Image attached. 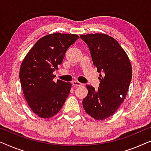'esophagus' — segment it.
Returning a JSON list of instances; mask_svg holds the SVG:
<instances>
[{
    "mask_svg": "<svg viewBox=\"0 0 151 151\" xmlns=\"http://www.w3.org/2000/svg\"><path fill=\"white\" fill-rule=\"evenodd\" d=\"M73 85L74 86H81L82 83L78 81H73Z\"/></svg>",
    "mask_w": 151,
    "mask_h": 151,
    "instance_id": "obj_1",
    "label": "esophagus"
}]
</instances>
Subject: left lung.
I'll return each mask as SVG.
<instances>
[{
	"mask_svg": "<svg viewBox=\"0 0 151 151\" xmlns=\"http://www.w3.org/2000/svg\"><path fill=\"white\" fill-rule=\"evenodd\" d=\"M90 48L94 65L100 74L99 88L87 85L83 107L91 117L102 120L110 117L127 96L132 67L128 55L114 37L105 33L81 35Z\"/></svg>",
	"mask_w": 151,
	"mask_h": 151,
	"instance_id": "obj_1",
	"label": "left lung"
}]
</instances>
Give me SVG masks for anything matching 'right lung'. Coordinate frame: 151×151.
Listing matches in <instances>:
<instances>
[{"label": "right lung", "instance_id": "right-lung-1", "mask_svg": "<svg viewBox=\"0 0 151 151\" xmlns=\"http://www.w3.org/2000/svg\"><path fill=\"white\" fill-rule=\"evenodd\" d=\"M79 38L76 34L55 33L40 38L23 59L20 80L31 109L42 118H50L60 111L72 83L53 81V72L61 64L68 48Z\"/></svg>", "mask_w": 151, "mask_h": 151}]
</instances>
